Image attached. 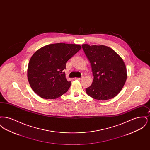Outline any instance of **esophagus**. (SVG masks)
<instances>
[{
    "label": "esophagus",
    "mask_w": 150,
    "mask_h": 150,
    "mask_svg": "<svg viewBox=\"0 0 150 150\" xmlns=\"http://www.w3.org/2000/svg\"><path fill=\"white\" fill-rule=\"evenodd\" d=\"M83 79V78H75V79H76V80H81Z\"/></svg>",
    "instance_id": "obj_1"
}]
</instances>
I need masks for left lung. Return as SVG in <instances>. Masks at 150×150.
Returning a JSON list of instances; mask_svg holds the SVG:
<instances>
[{
    "instance_id": "1",
    "label": "left lung",
    "mask_w": 150,
    "mask_h": 150,
    "mask_svg": "<svg viewBox=\"0 0 150 150\" xmlns=\"http://www.w3.org/2000/svg\"><path fill=\"white\" fill-rule=\"evenodd\" d=\"M82 48L91 64L94 76L92 85L86 88V93L96 100L113 98L121 91L127 78L122 59L105 45L86 44Z\"/></svg>"
}]
</instances>
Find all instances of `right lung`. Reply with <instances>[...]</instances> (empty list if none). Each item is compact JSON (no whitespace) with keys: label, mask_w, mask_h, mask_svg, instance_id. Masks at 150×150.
I'll list each match as a JSON object with an SVG mask.
<instances>
[{"label":"right lung","mask_w":150,"mask_h":150,"mask_svg":"<svg viewBox=\"0 0 150 150\" xmlns=\"http://www.w3.org/2000/svg\"><path fill=\"white\" fill-rule=\"evenodd\" d=\"M81 48L78 44L56 43L36 51L28 69V78L33 91L44 99H56L66 93L71 86L64 72L66 62Z\"/></svg>","instance_id":"obj_1"}]
</instances>
